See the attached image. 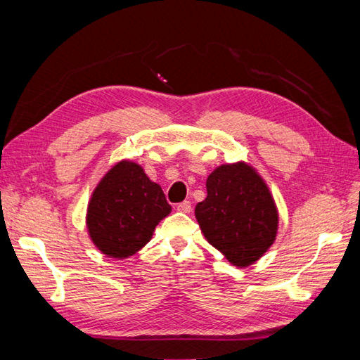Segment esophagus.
Here are the masks:
<instances>
[{
	"mask_svg": "<svg viewBox=\"0 0 360 360\" xmlns=\"http://www.w3.org/2000/svg\"><path fill=\"white\" fill-rule=\"evenodd\" d=\"M176 209H178L182 213H188L190 210H192V202H190V201H182L178 205H176Z\"/></svg>",
	"mask_w": 360,
	"mask_h": 360,
	"instance_id": "1",
	"label": "esophagus"
}]
</instances>
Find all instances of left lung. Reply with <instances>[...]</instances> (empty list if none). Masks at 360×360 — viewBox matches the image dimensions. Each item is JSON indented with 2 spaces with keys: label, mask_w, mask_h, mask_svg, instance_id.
<instances>
[{
  "label": "left lung",
  "mask_w": 360,
  "mask_h": 360,
  "mask_svg": "<svg viewBox=\"0 0 360 360\" xmlns=\"http://www.w3.org/2000/svg\"><path fill=\"white\" fill-rule=\"evenodd\" d=\"M207 198L195 215L205 238L232 264L244 267L271 248L278 213L264 181L248 164L218 167L207 182Z\"/></svg>",
  "instance_id": "left-lung-1"
}]
</instances>
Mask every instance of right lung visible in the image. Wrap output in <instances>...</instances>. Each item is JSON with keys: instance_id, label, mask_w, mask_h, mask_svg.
Instances as JSON below:
<instances>
[{"instance_id": "add662e5", "label": "right lung", "mask_w": 360, "mask_h": 360, "mask_svg": "<svg viewBox=\"0 0 360 360\" xmlns=\"http://www.w3.org/2000/svg\"><path fill=\"white\" fill-rule=\"evenodd\" d=\"M160 186L129 160L114 165L98 182L88 205L86 224L98 250L112 258L136 254L170 213Z\"/></svg>"}]
</instances>
